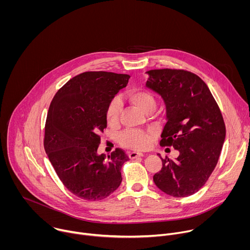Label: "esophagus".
Returning <instances> with one entry per match:
<instances>
[{"label":"esophagus","instance_id":"34e87169","mask_svg":"<svg viewBox=\"0 0 250 250\" xmlns=\"http://www.w3.org/2000/svg\"><path fill=\"white\" fill-rule=\"evenodd\" d=\"M140 156H144V154H142L141 152H136V151H131L128 153V157L131 158V159H134L136 157H140Z\"/></svg>","mask_w":250,"mask_h":250}]
</instances>
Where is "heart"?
<instances>
[{"mask_svg":"<svg viewBox=\"0 0 250 250\" xmlns=\"http://www.w3.org/2000/svg\"><path fill=\"white\" fill-rule=\"evenodd\" d=\"M127 101L135 105L145 114L152 113L157 104L156 96L153 92L146 88H135L126 94ZM122 115V103L120 99H112L104 111L105 121L110 125L116 126L120 123ZM152 138V132L141 129H126L120 135L121 145L131 149H144L147 147Z\"/></svg>","mask_w":250,"mask_h":250,"instance_id":"b5f03b06","label":"heart"}]
</instances>
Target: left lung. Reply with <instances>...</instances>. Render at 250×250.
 Here are the masks:
<instances>
[{
  "mask_svg": "<svg viewBox=\"0 0 250 250\" xmlns=\"http://www.w3.org/2000/svg\"><path fill=\"white\" fill-rule=\"evenodd\" d=\"M146 73V87L166 105L160 146L179 151L176 160L158 154L162 168L153 181L169 196H191L206 184L218 163L226 137L223 115L207 84L190 71L166 68Z\"/></svg>",
  "mask_w": 250,
  "mask_h": 250,
  "instance_id": "8db88e82",
  "label": "left lung"
}]
</instances>
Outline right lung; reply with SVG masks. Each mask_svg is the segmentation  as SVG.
Instances as JSON below:
<instances>
[{
	"instance_id": "add662e5",
	"label": "right lung",
	"mask_w": 250,
	"mask_h": 250,
	"mask_svg": "<svg viewBox=\"0 0 250 250\" xmlns=\"http://www.w3.org/2000/svg\"><path fill=\"white\" fill-rule=\"evenodd\" d=\"M128 79L127 74L89 71L70 79L50 103L43 146L63 185L81 199H104L121 185L122 166L129 159L125 150L116 148L105 159L97 149L106 127V104Z\"/></svg>"
}]
</instances>
